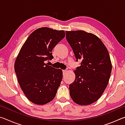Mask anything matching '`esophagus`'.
<instances>
[{
	"label": "esophagus",
	"mask_w": 125,
	"mask_h": 125,
	"mask_svg": "<svg viewBox=\"0 0 125 125\" xmlns=\"http://www.w3.org/2000/svg\"><path fill=\"white\" fill-rule=\"evenodd\" d=\"M67 70H63V75H65V74L67 73Z\"/></svg>",
	"instance_id": "34e87169"
}]
</instances>
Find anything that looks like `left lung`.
I'll use <instances>...</instances> for the list:
<instances>
[{"mask_svg": "<svg viewBox=\"0 0 125 125\" xmlns=\"http://www.w3.org/2000/svg\"><path fill=\"white\" fill-rule=\"evenodd\" d=\"M65 33L77 61L82 60L74 71L75 78L69 86L70 96L78 105L92 104L100 98L109 83L112 64L108 51L93 33L83 30Z\"/></svg>", "mask_w": 125, "mask_h": 125, "instance_id": "1", "label": "left lung"}]
</instances>
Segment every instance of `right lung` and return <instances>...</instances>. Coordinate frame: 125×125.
<instances>
[{
  "label": "right lung",
  "mask_w": 125,
  "mask_h": 125,
  "mask_svg": "<svg viewBox=\"0 0 125 125\" xmlns=\"http://www.w3.org/2000/svg\"><path fill=\"white\" fill-rule=\"evenodd\" d=\"M65 35L63 30L37 29L27 37L16 58L14 69L18 83L27 98L35 104H46L56 96L62 71L45 61L53 58V48Z\"/></svg>",
  "instance_id": "add662e5"
}]
</instances>
